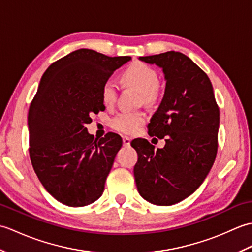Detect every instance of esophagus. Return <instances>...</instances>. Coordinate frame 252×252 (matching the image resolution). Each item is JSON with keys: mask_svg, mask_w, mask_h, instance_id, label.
Masks as SVG:
<instances>
[{"mask_svg": "<svg viewBox=\"0 0 252 252\" xmlns=\"http://www.w3.org/2000/svg\"><path fill=\"white\" fill-rule=\"evenodd\" d=\"M122 142H123V145H125V146H130L131 140H130L129 137H126V136H123V137H122Z\"/></svg>", "mask_w": 252, "mask_h": 252, "instance_id": "esophagus-1", "label": "esophagus"}]
</instances>
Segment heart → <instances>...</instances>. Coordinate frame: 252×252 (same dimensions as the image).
Returning a JSON list of instances; mask_svg holds the SVG:
<instances>
[{
    "instance_id": "heart-1",
    "label": "heart",
    "mask_w": 252,
    "mask_h": 252,
    "mask_svg": "<svg viewBox=\"0 0 252 252\" xmlns=\"http://www.w3.org/2000/svg\"><path fill=\"white\" fill-rule=\"evenodd\" d=\"M121 82L126 87L140 91L144 104L153 105L160 97V85L157 71L147 63H134L121 74ZM118 84L114 80H106L100 90L101 101L107 107L115 105L118 97ZM146 115L143 111H121L110 120L111 129L122 134L133 135L145 125Z\"/></svg>"
}]
</instances>
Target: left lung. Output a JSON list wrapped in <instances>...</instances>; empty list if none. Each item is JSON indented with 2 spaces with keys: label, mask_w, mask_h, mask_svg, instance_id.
<instances>
[{
  "label": "left lung",
  "mask_w": 252,
  "mask_h": 252,
  "mask_svg": "<svg viewBox=\"0 0 252 252\" xmlns=\"http://www.w3.org/2000/svg\"><path fill=\"white\" fill-rule=\"evenodd\" d=\"M140 60L161 67L165 91L148 125V134L165 138L155 151L147 140L131 143L137 153L134 178L140 195L157 206H171L191 195L215 162L220 110L206 72L180 52Z\"/></svg>",
  "instance_id": "8db88e82"
}]
</instances>
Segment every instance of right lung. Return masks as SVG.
Wrapping results in <instances>:
<instances>
[{
	"instance_id": "right-lung-1",
	"label": "right lung",
	"mask_w": 252,
	"mask_h": 252,
	"mask_svg": "<svg viewBox=\"0 0 252 252\" xmlns=\"http://www.w3.org/2000/svg\"><path fill=\"white\" fill-rule=\"evenodd\" d=\"M130 60L81 49L53 63L41 78L29 108V155L42 185L63 205L84 207L103 194L122 140L110 132L94 138L85 125L105 109L103 83Z\"/></svg>"
}]
</instances>
